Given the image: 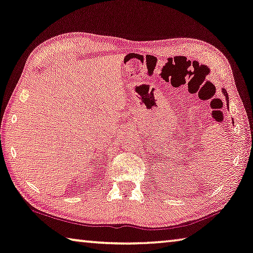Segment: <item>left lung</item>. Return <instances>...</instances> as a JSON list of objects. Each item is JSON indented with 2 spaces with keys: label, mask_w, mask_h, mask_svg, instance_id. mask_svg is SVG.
I'll return each instance as SVG.
<instances>
[{
  "label": "left lung",
  "mask_w": 253,
  "mask_h": 253,
  "mask_svg": "<svg viewBox=\"0 0 253 253\" xmlns=\"http://www.w3.org/2000/svg\"><path fill=\"white\" fill-rule=\"evenodd\" d=\"M221 91H223V94H224V96L226 97V104H227V106H228V94H227V91L225 90V89H221Z\"/></svg>",
  "instance_id": "1"
}]
</instances>
